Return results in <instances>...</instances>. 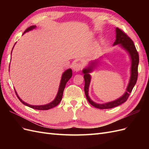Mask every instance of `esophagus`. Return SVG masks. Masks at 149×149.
Masks as SVG:
<instances>
[{"label": "esophagus", "mask_w": 149, "mask_h": 149, "mask_svg": "<svg viewBox=\"0 0 149 149\" xmlns=\"http://www.w3.org/2000/svg\"><path fill=\"white\" fill-rule=\"evenodd\" d=\"M83 66V65L81 63H74L73 65V70L74 71L78 72L82 69Z\"/></svg>", "instance_id": "obj_1"}]
</instances>
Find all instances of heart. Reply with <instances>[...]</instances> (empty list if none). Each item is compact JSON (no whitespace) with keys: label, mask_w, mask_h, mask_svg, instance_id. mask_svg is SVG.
<instances>
[{"label":"heart","mask_w":149,"mask_h":149,"mask_svg":"<svg viewBox=\"0 0 149 149\" xmlns=\"http://www.w3.org/2000/svg\"><path fill=\"white\" fill-rule=\"evenodd\" d=\"M101 43H102V40H101V39H100L98 40V42H97V44H96V48L97 49V48H99L100 47V46H101Z\"/></svg>","instance_id":"1"}]
</instances>
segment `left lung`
I'll return each mask as SVG.
<instances>
[{
  "instance_id": "obj_1",
  "label": "left lung",
  "mask_w": 149,
  "mask_h": 149,
  "mask_svg": "<svg viewBox=\"0 0 149 149\" xmlns=\"http://www.w3.org/2000/svg\"><path fill=\"white\" fill-rule=\"evenodd\" d=\"M116 40L113 44V45H119V46L122 48H123L124 50L127 52L131 61V66H130V77L129 81L127 87L126 88V91L123 96H120L119 98L117 100L112 101L111 102H106L104 104H99L94 102L91 100L88 94L90 82H91V76L89 73L93 71L94 68L97 67V66L100 63V60L102 58V56L99 58L97 60L91 61L88 64V66L84 68L82 72L84 74V93L86 97L88 102L91 104L92 106L95 107L97 109H111L116 106H118L122 104L125 102L127 100V99L131 93L132 89L134 87L135 84H136L138 76V65L139 62V54L137 49L135 47V45L132 40L130 39L128 36L126 35L124 31H122L118 28H116Z\"/></svg>"
}]
</instances>
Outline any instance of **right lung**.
I'll list each match as a JSON object with an SVG mask.
<instances>
[{"label":"right lung","instance_id":"add662e5","mask_svg":"<svg viewBox=\"0 0 149 149\" xmlns=\"http://www.w3.org/2000/svg\"><path fill=\"white\" fill-rule=\"evenodd\" d=\"M36 27H37V26H36V25L30 26V27H29L28 29H26L25 30V31H24V33H23V35L25 33H26V32H28V31H31V30H33ZM13 47H14V46H13ZM13 48H12V49H13ZM11 55H12V52H11ZM71 76H72V70L70 68L66 70L64 72V73L62 74V76H61V81H60V84L59 89H58V93H57L56 96V97L55 98V100H54L53 101H52L51 102H49L48 104H47L39 105V106L30 105V104H27L26 102H24V101H22L21 99L20 98V97L18 96V94H17L15 90V93H16V95H17V97L19 98V100L21 101L22 103H23L24 105H25L26 106H29V107H30L31 108H33V109H37V110H48L49 109H52V108H53L54 107L56 106L60 102V101H61L63 94V91H64V89H65V88L66 84L68 82V81L71 78Z\"/></svg>","mask_w":149,"mask_h":149}]
</instances>
